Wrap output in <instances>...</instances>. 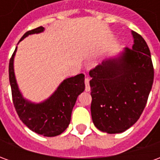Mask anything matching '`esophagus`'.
Returning <instances> with one entry per match:
<instances>
[{"label":"esophagus","mask_w":160,"mask_h":160,"mask_svg":"<svg viewBox=\"0 0 160 160\" xmlns=\"http://www.w3.org/2000/svg\"><path fill=\"white\" fill-rule=\"evenodd\" d=\"M85 85H86V91H87V92H90L91 88L90 86H89V79H88V78H86V79H85Z\"/></svg>","instance_id":"esophagus-1"}]
</instances>
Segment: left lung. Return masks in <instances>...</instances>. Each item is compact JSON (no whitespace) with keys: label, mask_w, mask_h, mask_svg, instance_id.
Returning a JSON list of instances; mask_svg holds the SVG:
<instances>
[{"label":"left lung","mask_w":160,"mask_h":160,"mask_svg":"<svg viewBox=\"0 0 160 160\" xmlns=\"http://www.w3.org/2000/svg\"><path fill=\"white\" fill-rule=\"evenodd\" d=\"M134 44L118 57L90 70L91 112L98 129L118 134L141 117L151 92L154 70L144 38L132 31Z\"/></svg>","instance_id":"obj_1"}]
</instances>
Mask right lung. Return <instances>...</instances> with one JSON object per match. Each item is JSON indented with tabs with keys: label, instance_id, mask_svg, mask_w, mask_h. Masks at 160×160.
<instances>
[{
	"label": "right lung",
	"instance_id": "obj_1",
	"mask_svg": "<svg viewBox=\"0 0 160 160\" xmlns=\"http://www.w3.org/2000/svg\"><path fill=\"white\" fill-rule=\"evenodd\" d=\"M44 28L39 26L26 32L19 42L29 35L42 32ZM17 47L9 61V81L12 90V102L20 120L30 129L47 137L59 135L68 127L71 114L78 96L85 90V75L77 74L64 80L55 92L39 104L32 103L25 98L16 81L13 59Z\"/></svg>",
	"mask_w": 160,
	"mask_h": 160
}]
</instances>
